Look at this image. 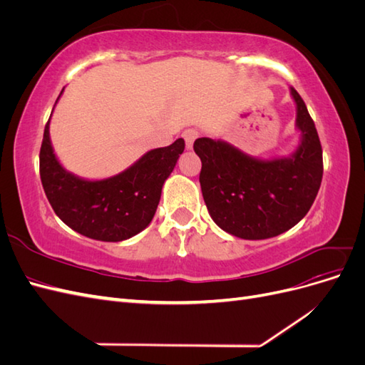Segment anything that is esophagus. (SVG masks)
<instances>
[{
	"label": "esophagus",
	"instance_id": "obj_1",
	"mask_svg": "<svg viewBox=\"0 0 365 365\" xmlns=\"http://www.w3.org/2000/svg\"><path fill=\"white\" fill-rule=\"evenodd\" d=\"M197 130L196 129H193V128H190V129H185L184 132H182V138H184V141H185V148L187 149H192V146H193V141L197 138Z\"/></svg>",
	"mask_w": 365,
	"mask_h": 365
}]
</instances>
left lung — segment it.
I'll list each match as a JSON object with an SVG mask.
<instances>
[{
	"label": "left lung",
	"instance_id": "1",
	"mask_svg": "<svg viewBox=\"0 0 365 365\" xmlns=\"http://www.w3.org/2000/svg\"><path fill=\"white\" fill-rule=\"evenodd\" d=\"M297 103L302 145L291 158L262 161L224 141L197 138L200 182L210 216L227 233L259 240L279 236L306 216L323 178V149L303 98Z\"/></svg>",
	"mask_w": 365,
	"mask_h": 365
}]
</instances>
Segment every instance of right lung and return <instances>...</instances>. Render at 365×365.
I'll list each match as a JSON object with an SVG mask.
<instances>
[{"label":"right lung","mask_w":365,"mask_h":365,"mask_svg":"<svg viewBox=\"0 0 365 365\" xmlns=\"http://www.w3.org/2000/svg\"><path fill=\"white\" fill-rule=\"evenodd\" d=\"M184 148L178 138L170 146L149 150L113 178L85 181L65 172L54 157L47 121L39 152L43 192L54 213L77 233L103 242L125 240L150 224L163 184Z\"/></svg>","instance_id":"add662e5"}]
</instances>
